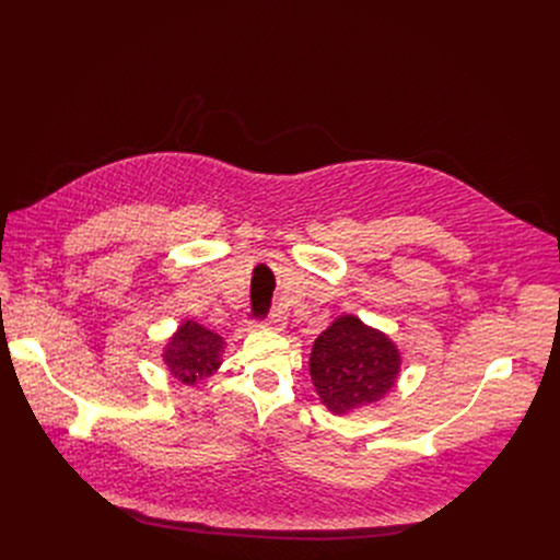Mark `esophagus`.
<instances>
[{
    "instance_id": "obj_1",
    "label": "esophagus",
    "mask_w": 560,
    "mask_h": 560,
    "mask_svg": "<svg viewBox=\"0 0 560 560\" xmlns=\"http://www.w3.org/2000/svg\"><path fill=\"white\" fill-rule=\"evenodd\" d=\"M285 326H288V316H285V312H281V310H272L270 316L266 318V324H264V328L275 330V332H281Z\"/></svg>"
}]
</instances>
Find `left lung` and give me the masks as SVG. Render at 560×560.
Masks as SVG:
<instances>
[{
  "mask_svg": "<svg viewBox=\"0 0 560 560\" xmlns=\"http://www.w3.org/2000/svg\"><path fill=\"white\" fill-rule=\"evenodd\" d=\"M307 365L318 401L337 417H350L396 387L404 357L385 332L357 314H341L314 339Z\"/></svg>",
  "mask_w": 560,
  "mask_h": 560,
  "instance_id": "left-lung-1",
  "label": "left lung"
}]
</instances>
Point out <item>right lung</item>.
<instances>
[{"mask_svg": "<svg viewBox=\"0 0 560 560\" xmlns=\"http://www.w3.org/2000/svg\"><path fill=\"white\" fill-rule=\"evenodd\" d=\"M225 341L195 318H184L162 348L166 372L188 387H199L214 376L223 363Z\"/></svg>", "mask_w": 560, "mask_h": 560, "instance_id": "obj_1", "label": "right lung"}]
</instances>
